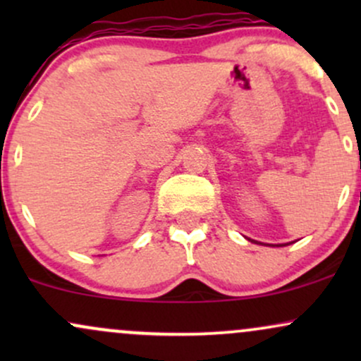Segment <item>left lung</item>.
<instances>
[{"label": "left lung", "mask_w": 361, "mask_h": 361, "mask_svg": "<svg viewBox=\"0 0 361 361\" xmlns=\"http://www.w3.org/2000/svg\"><path fill=\"white\" fill-rule=\"evenodd\" d=\"M288 244V243H287ZM287 244H280V246H287Z\"/></svg>", "instance_id": "obj_1"}]
</instances>
